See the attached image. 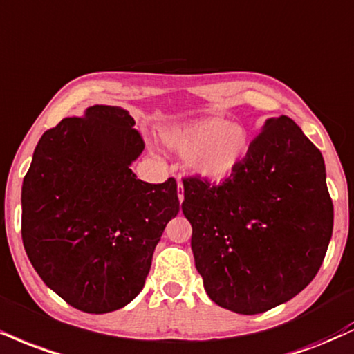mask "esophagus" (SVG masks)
Instances as JSON below:
<instances>
[{
    "mask_svg": "<svg viewBox=\"0 0 354 354\" xmlns=\"http://www.w3.org/2000/svg\"><path fill=\"white\" fill-rule=\"evenodd\" d=\"M178 199H180V203H183V199H185V189H183V185L180 181H178Z\"/></svg>",
    "mask_w": 354,
    "mask_h": 354,
    "instance_id": "1",
    "label": "esophagus"
}]
</instances>
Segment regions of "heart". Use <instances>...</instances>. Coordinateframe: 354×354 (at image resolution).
Masks as SVG:
<instances>
[{"label":"heart","mask_w":354,"mask_h":354,"mask_svg":"<svg viewBox=\"0 0 354 354\" xmlns=\"http://www.w3.org/2000/svg\"><path fill=\"white\" fill-rule=\"evenodd\" d=\"M163 142L188 156L191 171L221 181L237 169L249 150V131L223 117H206L163 131Z\"/></svg>","instance_id":"heart-1"}]
</instances>
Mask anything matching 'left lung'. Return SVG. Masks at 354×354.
<instances>
[{
    "mask_svg": "<svg viewBox=\"0 0 354 354\" xmlns=\"http://www.w3.org/2000/svg\"><path fill=\"white\" fill-rule=\"evenodd\" d=\"M183 186L196 269L214 304L263 313L320 270L333 203L322 153L292 118H269L223 183L188 176Z\"/></svg>",
    "mask_w": 354,
    "mask_h": 354,
    "instance_id": "left-lung-1",
    "label": "left lung"
}]
</instances>
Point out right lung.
Here are the masks:
<instances>
[{
  "mask_svg": "<svg viewBox=\"0 0 354 354\" xmlns=\"http://www.w3.org/2000/svg\"><path fill=\"white\" fill-rule=\"evenodd\" d=\"M127 110L93 105L44 131L21 193V236L50 290L85 313L142 292L155 247L180 211L178 185L136 180L145 142Z\"/></svg>",
  "mask_w": 354,
  "mask_h": 354,
  "instance_id": "1",
  "label": "right lung"
}]
</instances>
